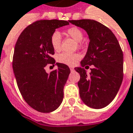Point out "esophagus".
I'll return each mask as SVG.
<instances>
[{
  "label": "esophagus",
  "instance_id": "esophagus-1",
  "mask_svg": "<svg viewBox=\"0 0 133 133\" xmlns=\"http://www.w3.org/2000/svg\"><path fill=\"white\" fill-rule=\"evenodd\" d=\"M69 68L71 71H73V70H74V67L73 66H69Z\"/></svg>",
  "mask_w": 133,
  "mask_h": 133
}]
</instances>
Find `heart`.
<instances>
[{
    "label": "heart",
    "instance_id": "heart-1",
    "mask_svg": "<svg viewBox=\"0 0 133 133\" xmlns=\"http://www.w3.org/2000/svg\"><path fill=\"white\" fill-rule=\"evenodd\" d=\"M67 35L71 37L73 40L81 44V42L83 38V33L79 28L72 26L66 30ZM61 36L58 31H54L50 37V44L52 47L55 51L60 50L61 47ZM81 55L79 53H70V52H62L57 56V60L60 63L65 64L68 65H74L81 59Z\"/></svg>",
    "mask_w": 133,
    "mask_h": 133
}]
</instances>
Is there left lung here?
Returning a JSON list of instances; mask_svg holds the SVG:
<instances>
[{"mask_svg": "<svg viewBox=\"0 0 133 133\" xmlns=\"http://www.w3.org/2000/svg\"><path fill=\"white\" fill-rule=\"evenodd\" d=\"M70 22L85 29L89 42L81 67L75 70L80 74L78 83L80 97L86 105L94 109L105 107L118 92L123 79V52L117 39L108 27L95 20L81 19ZM93 65L91 73L83 66Z\"/></svg>", "mask_w": 133, "mask_h": 133, "instance_id": "obj_1", "label": "left lung"}]
</instances>
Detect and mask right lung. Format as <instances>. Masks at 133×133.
I'll list each match as a JSON object with an SVG mask.
<instances>
[{"instance_id": "right-lung-1", "label": "right lung", "mask_w": 133, "mask_h": 133, "mask_svg": "<svg viewBox=\"0 0 133 133\" xmlns=\"http://www.w3.org/2000/svg\"><path fill=\"white\" fill-rule=\"evenodd\" d=\"M69 23L57 19L34 21L21 32L15 45L13 70L17 86L25 102L38 112H52L63 102L70 70L67 65L57 63V69L48 74L44 68L55 63L51 35Z\"/></svg>"}]
</instances>
